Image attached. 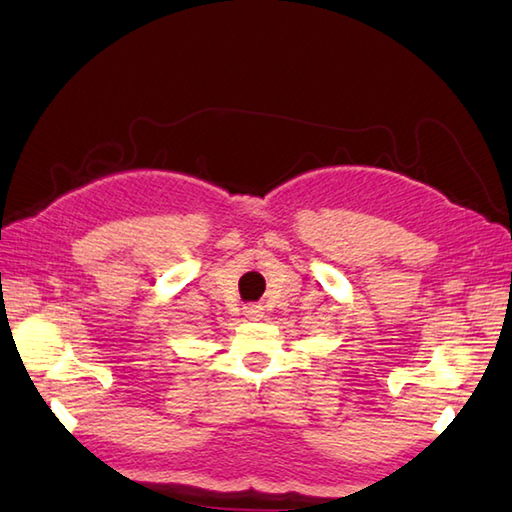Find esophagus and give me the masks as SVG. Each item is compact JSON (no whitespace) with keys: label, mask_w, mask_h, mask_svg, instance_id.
<instances>
[{"label":"esophagus","mask_w":512,"mask_h":512,"mask_svg":"<svg viewBox=\"0 0 512 512\" xmlns=\"http://www.w3.org/2000/svg\"><path fill=\"white\" fill-rule=\"evenodd\" d=\"M244 314H246L248 319H255L257 321L259 317H262V306H255V303H253V306H246Z\"/></svg>","instance_id":"obj_1"}]
</instances>
